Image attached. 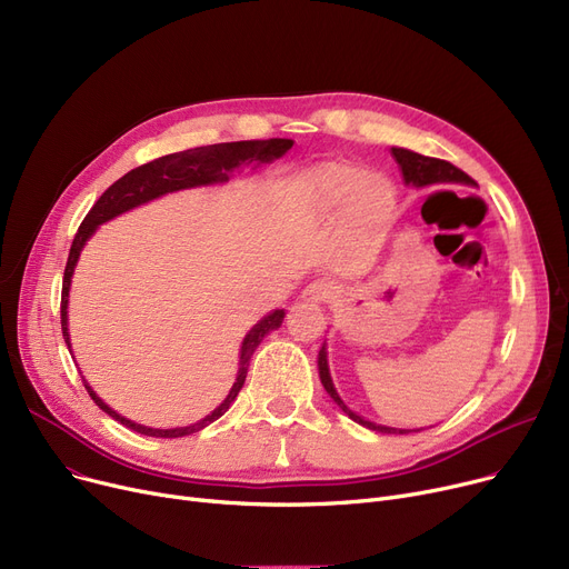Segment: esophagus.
<instances>
[{
  "label": "esophagus",
  "instance_id": "1",
  "mask_svg": "<svg viewBox=\"0 0 569 569\" xmlns=\"http://www.w3.org/2000/svg\"><path fill=\"white\" fill-rule=\"evenodd\" d=\"M335 297V286L327 281H313L302 290V302L307 305H325Z\"/></svg>",
  "mask_w": 569,
  "mask_h": 569
}]
</instances>
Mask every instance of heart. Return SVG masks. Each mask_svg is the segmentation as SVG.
<instances>
[{
  "label": "heart",
  "mask_w": 569,
  "mask_h": 569,
  "mask_svg": "<svg viewBox=\"0 0 569 569\" xmlns=\"http://www.w3.org/2000/svg\"><path fill=\"white\" fill-rule=\"evenodd\" d=\"M290 189L313 217L330 219L339 212V228L352 239L380 237L397 212L392 179L346 159L297 172Z\"/></svg>",
  "instance_id": "heart-1"
}]
</instances>
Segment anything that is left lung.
Listing matches in <instances>:
<instances>
[{
  "instance_id": "left-lung-1",
  "label": "left lung",
  "mask_w": 569,
  "mask_h": 569,
  "mask_svg": "<svg viewBox=\"0 0 569 569\" xmlns=\"http://www.w3.org/2000/svg\"><path fill=\"white\" fill-rule=\"evenodd\" d=\"M390 152L395 157V161L399 163L403 184L410 189H427V187H436V184H466V187H475L472 179L459 170L457 166L440 161V159H431L425 154H417L412 149L406 147H390ZM318 376L320 382L325 387V392L332 397V401L350 417L352 422L362 425L365 429H371L376 433H412V431H422V429H397V427H385V425H376L367 417L357 415L355 410H350L346 406V401L339 397L337 387L332 382V373H330V362H327V341H322L320 350H318Z\"/></svg>"
}]
</instances>
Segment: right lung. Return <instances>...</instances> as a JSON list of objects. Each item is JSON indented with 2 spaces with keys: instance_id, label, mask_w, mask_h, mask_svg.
<instances>
[{
  "instance_id": "1",
  "label": "right lung",
  "mask_w": 569,
  "mask_h": 569,
  "mask_svg": "<svg viewBox=\"0 0 569 569\" xmlns=\"http://www.w3.org/2000/svg\"><path fill=\"white\" fill-rule=\"evenodd\" d=\"M292 147V140L288 138H269V140H239V142H221V144H207V147H193L187 149V152H174L168 157H161L157 161H149L131 172H127L122 179L117 182L97 200V204L89 209V214L84 217L82 226L78 228V234L71 244V253H69V262L64 269V286H62V335L64 341L69 346V352L73 355L71 348V332H69V290H71V279L76 272L78 258L84 249V244L89 242L99 226L112 221L114 217L131 212V209L152 202L161 196L168 193H177L184 189H198V187H214V184H226L228 179L242 170L244 166H267L277 159H281L288 149ZM286 318L283 309H274L269 311L267 316H262L251 330L247 332L242 348H239V369L234 376V382L230 387L228 397L212 410L209 415H204L202 420L187 425V427H172V429H154V427H144L138 425L129 417L119 415L117 410H112L94 390L92 385L84 380V390L89 392V397L94 399V403L108 412L112 420H117L119 425H124L129 429H133L136 433L142 436H152V438H182V436H191L200 429H204L207 425H212L214 420L232 406V401L237 399L239 390L247 380V371H249V362L251 355L256 352V348L260 346V341L281 327ZM76 360V357H73Z\"/></svg>"
}]
</instances>
